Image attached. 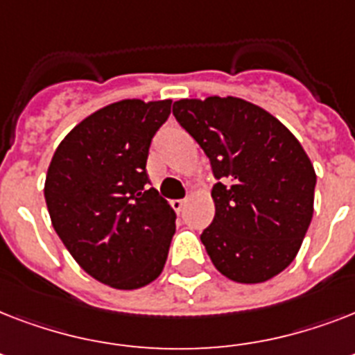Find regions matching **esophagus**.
<instances>
[{"instance_id":"1","label":"esophagus","mask_w":355,"mask_h":355,"mask_svg":"<svg viewBox=\"0 0 355 355\" xmlns=\"http://www.w3.org/2000/svg\"><path fill=\"white\" fill-rule=\"evenodd\" d=\"M171 206H173V210H175V211H182L184 206H186V200L175 199V200H171Z\"/></svg>"}]
</instances>
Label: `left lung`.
Masks as SVG:
<instances>
[{"instance_id": "8db88e82", "label": "left lung", "mask_w": 355, "mask_h": 355, "mask_svg": "<svg viewBox=\"0 0 355 355\" xmlns=\"http://www.w3.org/2000/svg\"><path fill=\"white\" fill-rule=\"evenodd\" d=\"M180 127L210 158L216 217L200 241L211 263L239 284L280 275L313 217V164L291 130L239 97L173 103Z\"/></svg>"}]
</instances>
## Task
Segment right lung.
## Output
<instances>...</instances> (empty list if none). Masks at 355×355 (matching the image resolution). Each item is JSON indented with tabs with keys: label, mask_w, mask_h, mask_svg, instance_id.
<instances>
[{
	"label": "right lung",
	"mask_w": 355,
	"mask_h": 355,
	"mask_svg": "<svg viewBox=\"0 0 355 355\" xmlns=\"http://www.w3.org/2000/svg\"><path fill=\"white\" fill-rule=\"evenodd\" d=\"M171 99H123L90 114L60 141L44 197L53 228L96 280L138 289L160 276L175 234V210L149 188L153 136Z\"/></svg>",
	"instance_id": "add662e5"
}]
</instances>
